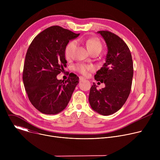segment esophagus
<instances>
[{"label":"esophagus","instance_id":"obj_1","mask_svg":"<svg viewBox=\"0 0 160 160\" xmlns=\"http://www.w3.org/2000/svg\"><path fill=\"white\" fill-rule=\"evenodd\" d=\"M85 80V78L82 77H80V80Z\"/></svg>","mask_w":160,"mask_h":160}]
</instances>
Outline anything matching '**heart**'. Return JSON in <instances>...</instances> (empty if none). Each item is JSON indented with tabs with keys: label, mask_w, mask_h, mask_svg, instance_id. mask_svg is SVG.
<instances>
[{
	"label": "heart",
	"mask_w": 160,
	"mask_h": 160,
	"mask_svg": "<svg viewBox=\"0 0 160 160\" xmlns=\"http://www.w3.org/2000/svg\"><path fill=\"white\" fill-rule=\"evenodd\" d=\"M78 41H82L85 43L86 48L90 53L92 52H100L102 50V45L101 42L97 38H89L85 40L79 39ZM77 45V42L75 40L70 41L68 43L64 49V54L66 59H70L73 54V51ZM75 69L79 73L83 75H87L88 72L94 70V68L92 65H86L82 64H77L75 66Z\"/></svg>",
	"instance_id": "1"
}]
</instances>
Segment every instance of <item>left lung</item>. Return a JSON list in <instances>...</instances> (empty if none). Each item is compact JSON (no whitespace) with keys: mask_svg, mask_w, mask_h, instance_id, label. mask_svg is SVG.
<instances>
[{"mask_svg":"<svg viewBox=\"0 0 160 160\" xmlns=\"http://www.w3.org/2000/svg\"><path fill=\"white\" fill-rule=\"evenodd\" d=\"M108 48L106 62L96 72L95 80L105 84L97 89L95 83L90 90L88 101L91 108L104 116L118 111L130 93L133 68L132 55L126 43L109 31H99Z\"/></svg>","mask_w":160,"mask_h":160,"instance_id":"obj_1","label":"left lung"}]
</instances>
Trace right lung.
<instances>
[{"mask_svg":"<svg viewBox=\"0 0 160 160\" xmlns=\"http://www.w3.org/2000/svg\"><path fill=\"white\" fill-rule=\"evenodd\" d=\"M79 35L52 26L38 34L28 49L22 80L30 101L43 114L56 115L64 110L79 82L72 73L65 81L56 77L66 66V45Z\"/></svg>","mask_w":160,"mask_h":160,"instance_id":"1","label":"right lung"}]
</instances>
